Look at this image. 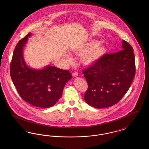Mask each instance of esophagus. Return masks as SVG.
Instances as JSON below:
<instances>
[{"instance_id": "obj_1", "label": "esophagus", "mask_w": 149, "mask_h": 149, "mask_svg": "<svg viewBox=\"0 0 149 149\" xmlns=\"http://www.w3.org/2000/svg\"><path fill=\"white\" fill-rule=\"evenodd\" d=\"M72 77H78V73L77 72H73V73L72 74Z\"/></svg>"}]
</instances>
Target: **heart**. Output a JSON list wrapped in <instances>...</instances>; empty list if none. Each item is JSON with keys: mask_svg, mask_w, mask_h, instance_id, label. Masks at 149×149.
Here are the masks:
<instances>
[{"mask_svg": "<svg viewBox=\"0 0 149 149\" xmlns=\"http://www.w3.org/2000/svg\"><path fill=\"white\" fill-rule=\"evenodd\" d=\"M106 51V47L104 45L100 44L97 40H92L80 47L75 53L78 56H83V64L90 66L96 64L104 56ZM67 58L69 62L72 60L70 56H67Z\"/></svg>", "mask_w": 149, "mask_h": 149, "instance_id": "heart-1", "label": "heart"}]
</instances>
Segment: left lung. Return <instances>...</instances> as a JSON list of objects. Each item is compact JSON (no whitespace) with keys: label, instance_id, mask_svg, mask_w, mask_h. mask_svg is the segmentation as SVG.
Segmentation results:
<instances>
[{"label":"left lung","instance_id":"left-lung-1","mask_svg":"<svg viewBox=\"0 0 149 149\" xmlns=\"http://www.w3.org/2000/svg\"><path fill=\"white\" fill-rule=\"evenodd\" d=\"M135 71L134 50L123 40L121 51L104 55L96 64L83 71L88 85L85 102L97 108L113 106L129 89Z\"/></svg>","mask_w":149,"mask_h":149}]
</instances>
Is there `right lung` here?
Returning a JSON list of instances; mask_svg holds the SVG:
<instances>
[{
  "label": "right lung",
  "instance_id": "add662e5",
  "mask_svg": "<svg viewBox=\"0 0 149 149\" xmlns=\"http://www.w3.org/2000/svg\"><path fill=\"white\" fill-rule=\"evenodd\" d=\"M29 33L15 46L10 66V77L22 99L29 104L43 108L53 106L62 95L64 86L71 74L50 65L41 69L29 68L23 57V50Z\"/></svg>",
  "mask_w": 149,
  "mask_h": 149
}]
</instances>
